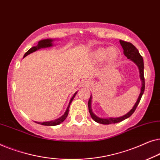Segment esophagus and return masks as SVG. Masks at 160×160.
Instances as JSON below:
<instances>
[{
	"label": "esophagus",
	"instance_id": "obj_1",
	"mask_svg": "<svg viewBox=\"0 0 160 160\" xmlns=\"http://www.w3.org/2000/svg\"><path fill=\"white\" fill-rule=\"evenodd\" d=\"M82 85H85V86H89V85H91V81H89V80H83V81H82Z\"/></svg>",
	"mask_w": 160,
	"mask_h": 160
}]
</instances>
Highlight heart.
Segmentation results:
<instances>
[{
	"label": "heart",
	"mask_w": 160,
	"mask_h": 160,
	"mask_svg": "<svg viewBox=\"0 0 160 160\" xmlns=\"http://www.w3.org/2000/svg\"><path fill=\"white\" fill-rule=\"evenodd\" d=\"M93 57L95 59L101 61L105 58L107 63H112L118 57V50L115 47L109 48H99L94 52Z\"/></svg>",
	"instance_id": "obj_1"
}]
</instances>
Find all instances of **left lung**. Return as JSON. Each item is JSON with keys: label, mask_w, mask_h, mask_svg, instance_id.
Wrapping results in <instances>:
<instances>
[{"label": "left lung", "mask_w": 160, "mask_h": 160, "mask_svg": "<svg viewBox=\"0 0 160 160\" xmlns=\"http://www.w3.org/2000/svg\"><path fill=\"white\" fill-rule=\"evenodd\" d=\"M120 42L121 46L122 47L123 50H124V54L125 55V57H127L128 58H129V59L132 61V62H133L138 67L139 72H140L141 80L142 81V86H141V93H140V95L138 96V100H137L136 103H135L134 107H132V109L130 110L128 114H126L124 116L121 117V118H109V119L99 118L93 113V112H92V109H91V97H90L88 100V103L90 114H91L92 119H93L94 121H96V122L98 123H100V124L109 125V124H113V123L114 124V123L120 122L121 121L124 120L125 119H127L129 118V117L131 116L132 114H133L135 110H136V107H138V103L141 101V98L142 97L143 92H144L145 80H144V74H143V67H143V58L141 56L140 53H139L138 49H137L132 43H130V42H128L123 41V40H120Z\"/></svg>", "instance_id": "1"}]
</instances>
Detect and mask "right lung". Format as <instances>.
<instances>
[{"label":"right lung","mask_w":160,"mask_h":160,"mask_svg":"<svg viewBox=\"0 0 160 160\" xmlns=\"http://www.w3.org/2000/svg\"><path fill=\"white\" fill-rule=\"evenodd\" d=\"M53 40L51 39H46V40H40V41L38 42V44L36 46L34 47H32L30 49H29V50L27 51L25 53V54H24V57H25L26 56H28V54H30V53L34 52V51H37L38 49H40V48H47V47H50L52 46V42ZM77 93H75L74 94V96L72 97L70 102H69V103L68 105V107H67V109L66 110V112H65V113L64 114V115L61 117L60 118L57 119V120H53V121H50V122H36V123H38V124L40 125H46V126H54V125H57L58 124H60V123H62V122H64L65 119L67 118V115H68V113H69V106H70V103L72 102L73 98H75V96Z\"/></svg>","instance_id":"add662e5"}]
</instances>
